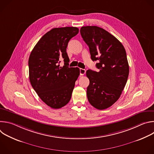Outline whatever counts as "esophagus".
<instances>
[{
    "label": "esophagus",
    "instance_id": "obj_1",
    "mask_svg": "<svg viewBox=\"0 0 154 154\" xmlns=\"http://www.w3.org/2000/svg\"><path fill=\"white\" fill-rule=\"evenodd\" d=\"M86 73V70L84 69H80V74L81 75H85Z\"/></svg>",
    "mask_w": 154,
    "mask_h": 154
}]
</instances>
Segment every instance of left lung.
Instances as JSON below:
<instances>
[{
	"label": "left lung",
	"mask_w": 154,
	"mask_h": 154,
	"mask_svg": "<svg viewBox=\"0 0 154 154\" xmlns=\"http://www.w3.org/2000/svg\"><path fill=\"white\" fill-rule=\"evenodd\" d=\"M80 31L91 60L98 61L96 68L99 69L86 71L90 80L87 97L92 106L104 109L118 100L127 83L129 66L126 52L116 38L100 27L85 26Z\"/></svg>",
	"instance_id": "left-lung-1"
}]
</instances>
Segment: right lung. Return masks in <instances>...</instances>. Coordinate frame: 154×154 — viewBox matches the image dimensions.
<instances>
[{
	"mask_svg": "<svg viewBox=\"0 0 154 154\" xmlns=\"http://www.w3.org/2000/svg\"><path fill=\"white\" fill-rule=\"evenodd\" d=\"M79 30L74 27L52 29L41 37L29 57V79L33 88L44 102L54 109L69 102L80 75L79 68H69L66 52L68 42ZM63 59L61 67L59 63Z\"/></svg>",
	"mask_w": 154,
	"mask_h": 154,
	"instance_id": "add662e5",
	"label": "right lung"
}]
</instances>
